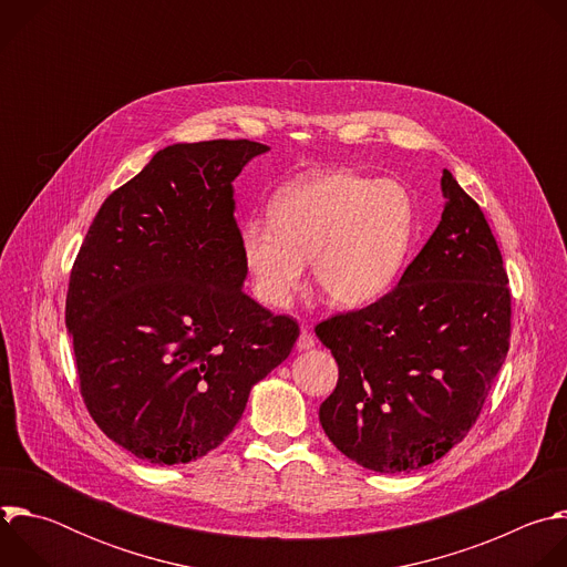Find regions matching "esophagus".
<instances>
[{"mask_svg": "<svg viewBox=\"0 0 567 567\" xmlns=\"http://www.w3.org/2000/svg\"><path fill=\"white\" fill-rule=\"evenodd\" d=\"M316 346V339L302 328V332H300V337H298V341H296V348L298 350H311Z\"/></svg>", "mask_w": 567, "mask_h": 567, "instance_id": "1", "label": "esophagus"}]
</instances>
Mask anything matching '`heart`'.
<instances>
[{"instance_id":"obj_1","label":"heart","mask_w":567,"mask_h":567,"mask_svg":"<svg viewBox=\"0 0 567 567\" xmlns=\"http://www.w3.org/2000/svg\"><path fill=\"white\" fill-rule=\"evenodd\" d=\"M269 215L245 221L239 249L256 298L274 309L291 305L305 262L332 305L374 302L396 282L415 235L406 188L348 171L282 188Z\"/></svg>"}]
</instances>
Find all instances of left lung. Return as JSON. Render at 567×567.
Returning <instances> with one entry per match:
<instances>
[{
  "instance_id": "left-lung-1",
  "label": "left lung",
  "mask_w": 567,
  "mask_h": 567,
  "mask_svg": "<svg viewBox=\"0 0 567 567\" xmlns=\"http://www.w3.org/2000/svg\"><path fill=\"white\" fill-rule=\"evenodd\" d=\"M442 193V219L399 285L316 326L339 363V383L320 403L322 431L379 473L422 468L460 444L509 350L498 241L449 171Z\"/></svg>"
}]
</instances>
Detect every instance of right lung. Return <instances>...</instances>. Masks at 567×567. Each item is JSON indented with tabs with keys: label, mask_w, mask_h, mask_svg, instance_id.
<instances>
[{
	"label": "right lung",
	"mask_w": 567,
	"mask_h": 567,
	"mask_svg": "<svg viewBox=\"0 0 567 567\" xmlns=\"http://www.w3.org/2000/svg\"><path fill=\"white\" fill-rule=\"evenodd\" d=\"M269 147L175 143L116 188L80 247L64 322L80 394L138 460L186 464L235 429L300 334L241 285L233 179Z\"/></svg>",
	"instance_id": "right-lung-1"
}]
</instances>
